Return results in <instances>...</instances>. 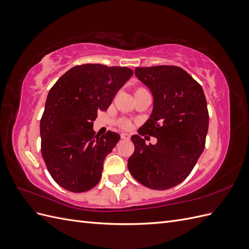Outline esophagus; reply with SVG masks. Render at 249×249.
Returning a JSON list of instances; mask_svg holds the SVG:
<instances>
[{
    "label": "esophagus",
    "mask_w": 249,
    "mask_h": 249,
    "mask_svg": "<svg viewBox=\"0 0 249 249\" xmlns=\"http://www.w3.org/2000/svg\"><path fill=\"white\" fill-rule=\"evenodd\" d=\"M120 136H122L123 139H130L131 138V135L127 134V133H122V135H120Z\"/></svg>",
    "instance_id": "1"
}]
</instances>
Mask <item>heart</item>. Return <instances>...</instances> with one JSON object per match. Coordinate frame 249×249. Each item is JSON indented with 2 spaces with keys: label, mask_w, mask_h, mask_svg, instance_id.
I'll return each mask as SVG.
<instances>
[{
  "label": "heart",
  "mask_w": 249,
  "mask_h": 249,
  "mask_svg": "<svg viewBox=\"0 0 249 249\" xmlns=\"http://www.w3.org/2000/svg\"><path fill=\"white\" fill-rule=\"evenodd\" d=\"M137 90H144V89H143V88H139V89H137ZM122 125H123L124 127H129V126H130V123H127V122H123Z\"/></svg>",
  "instance_id": "obj_1"
}]
</instances>
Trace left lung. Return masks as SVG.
Returning <instances> with one entry per match:
<instances>
[{
  "label": "left lung",
  "mask_w": 249,
  "mask_h": 249,
  "mask_svg": "<svg viewBox=\"0 0 249 249\" xmlns=\"http://www.w3.org/2000/svg\"><path fill=\"white\" fill-rule=\"evenodd\" d=\"M136 77L154 97L147 122L133 135L134 154L127 168L134 178L155 190H166L190 175L203 152L209 112L203 90L178 66L136 67ZM157 138L147 146L141 136Z\"/></svg>",
  "instance_id": "obj_1"
}]
</instances>
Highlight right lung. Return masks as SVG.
Returning <instances> with one entry per match:
<instances>
[{"label": "right lung", "mask_w": 249, "mask_h": 249, "mask_svg": "<svg viewBox=\"0 0 249 249\" xmlns=\"http://www.w3.org/2000/svg\"><path fill=\"white\" fill-rule=\"evenodd\" d=\"M133 74L122 66L72 67L49 91L40 120L41 155L55 182L71 192H85L100 182L104 160L120 136H94L97 111H106Z\"/></svg>", "instance_id": "right-lung-1"}]
</instances>
